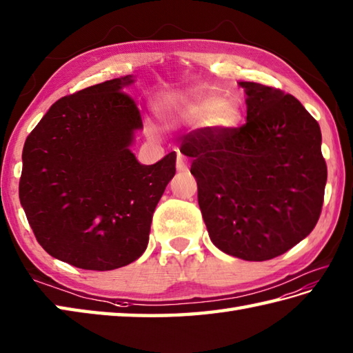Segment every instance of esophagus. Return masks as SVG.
<instances>
[{
  "mask_svg": "<svg viewBox=\"0 0 353 353\" xmlns=\"http://www.w3.org/2000/svg\"><path fill=\"white\" fill-rule=\"evenodd\" d=\"M176 169L179 170V172H184V170H187V163H185V160H184V157L178 152V157H176Z\"/></svg>",
  "mask_w": 353,
  "mask_h": 353,
  "instance_id": "1",
  "label": "esophagus"
}]
</instances>
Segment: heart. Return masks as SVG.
<instances>
[{"label":"heart","mask_w":353,"mask_h":353,"mask_svg":"<svg viewBox=\"0 0 353 353\" xmlns=\"http://www.w3.org/2000/svg\"><path fill=\"white\" fill-rule=\"evenodd\" d=\"M160 108L169 116L179 117L189 123H201L216 131L232 129L241 120L239 105L233 100H219L216 96L164 97ZM149 131L157 134V128L149 125Z\"/></svg>","instance_id":"1"}]
</instances>
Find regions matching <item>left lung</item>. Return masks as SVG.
<instances>
[{
    "mask_svg": "<svg viewBox=\"0 0 353 353\" xmlns=\"http://www.w3.org/2000/svg\"><path fill=\"white\" fill-rule=\"evenodd\" d=\"M245 91L247 123L204 128L185 143L208 236L224 253L262 262L286 253L320 218L326 161L321 131L299 100L254 82Z\"/></svg>",
    "mask_w": 353,
    "mask_h": 353,
    "instance_id": "obj_1",
    "label": "left lung"
}]
</instances>
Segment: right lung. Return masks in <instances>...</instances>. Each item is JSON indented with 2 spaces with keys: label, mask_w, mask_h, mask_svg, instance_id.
<instances>
[{
  "label": "right lung",
  "mask_w": 353,
  "mask_h": 353,
  "mask_svg": "<svg viewBox=\"0 0 353 353\" xmlns=\"http://www.w3.org/2000/svg\"><path fill=\"white\" fill-rule=\"evenodd\" d=\"M129 74L62 97L23 150L19 201L50 256L82 270L110 271L137 261L175 175L176 154L141 164L132 154L140 111L123 92Z\"/></svg>",
  "instance_id": "1"
}]
</instances>
